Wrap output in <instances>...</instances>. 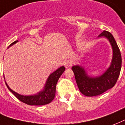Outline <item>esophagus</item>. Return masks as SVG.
<instances>
[{"instance_id":"34e87169","label":"esophagus","mask_w":125,"mask_h":125,"mask_svg":"<svg viewBox=\"0 0 125 125\" xmlns=\"http://www.w3.org/2000/svg\"><path fill=\"white\" fill-rule=\"evenodd\" d=\"M63 64L66 68H68L72 66V62L70 61H66L64 62Z\"/></svg>"}]
</instances>
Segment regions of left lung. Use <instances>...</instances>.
Instances as JSON below:
<instances>
[{
    "label": "left lung",
    "instance_id": "left-lung-1",
    "mask_svg": "<svg viewBox=\"0 0 125 125\" xmlns=\"http://www.w3.org/2000/svg\"><path fill=\"white\" fill-rule=\"evenodd\" d=\"M98 38H106L112 48V62L106 71L100 76H91L82 65L72 67L80 92L87 96L99 95L113 87L117 81L121 68V55L113 35L104 31Z\"/></svg>",
    "mask_w": 125,
    "mask_h": 125
}]
</instances>
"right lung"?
<instances>
[{
  "label": "right lung",
  "instance_id": "obj_1",
  "mask_svg": "<svg viewBox=\"0 0 125 125\" xmlns=\"http://www.w3.org/2000/svg\"><path fill=\"white\" fill-rule=\"evenodd\" d=\"M18 42V40L13 42L10 46L13 45ZM65 70V68L62 66L55 71L52 73L47 78L43 89L34 94L31 95H22L17 93L10 89L7 83L5 82L6 85L10 90V91L15 96V97L23 103L31 106H42L50 103L54 99L56 93V85L59 78Z\"/></svg>",
  "mask_w": 125,
  "mask_h": 125
}]
</instances>
